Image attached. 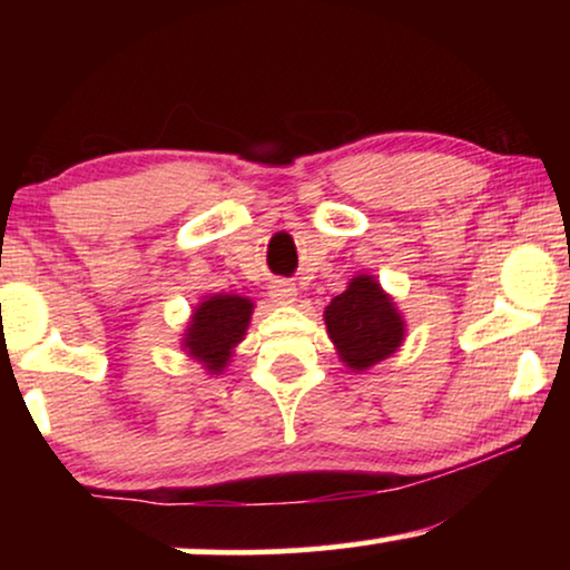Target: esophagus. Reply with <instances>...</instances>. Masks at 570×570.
<instances>
[{
  "label": "esophagus",
  "instance_id": "esophagus-1",
  "mask_svg": "<svg viewBox=\"0 0 570 570\" xmlns=\"http://www.w3.org/2000/svg\"><path fill=\"white\" fill-rule=\"evenodd\" d=\"M269 295L277 303H283V306H287V303L298 301V287H295L293 283H285V279H277V283L269 287Z\"/></svg>",
  "mask_w": 570,
  "mask_h": 570
}]
</instances>
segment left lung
Segmentation results:
<instances>
[{
    "label": "left lung",
    "instance_id": "1",
    "mask_svg": "<svg viewBox=\"0 0 570 570\" xmlns=\"http://www.w3.org/2000/svg\"><path fill=\"white\" fill-rule=\"evenodd\" d=\"M326 334L350 371H365L396 353L404 340V318L392 295L371 275H355L347 291L324 311Z\"/></svg>",
    "mask_w": 570,
    "mask_h": 570
}]
</instances>
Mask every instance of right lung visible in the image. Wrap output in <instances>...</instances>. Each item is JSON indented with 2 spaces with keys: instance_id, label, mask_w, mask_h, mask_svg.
<instances>
[{
  "instance_id": "obj_1",
  "label": "right lung",
  "mask_w": 570,
  "mask_h": 570,
  "mask_svg": "<svg viewBox=\"0 0 570 570\" xmlns=\"http://www.w3.org/2000/svg\"><path fill=\"white\" fill-rule=\"evenodd\" d=\"M254 303L244 295L215 293L194 308L191 322L186 326L181 347L186 355L205 365L207 373H223L230 363L233 350L248 330Z\"/></svg>"
}]
</instances>
